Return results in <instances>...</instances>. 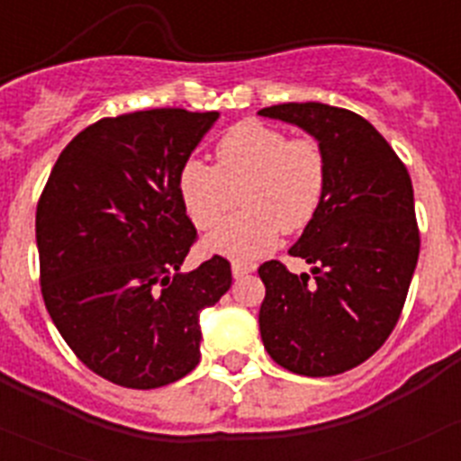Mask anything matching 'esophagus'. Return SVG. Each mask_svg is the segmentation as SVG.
I'll return each instance as SVG.
<instances>
[{"instance_id":"34e87169","label":"esophagus","mask_w":461,"mask_h":461,"mask_svg":"<svg viewBox=\"0 0 461 461\" xmlns=\"http://www.w3.org/2000/svg\"><path fill=\"white\" fill-rule=\"evenodd\" d=\"M256 266H251V263H240V260H235L233 266H230V272H233L235 279H242V276H247L249 272H254Z\"/></svg>"}]
</instances>
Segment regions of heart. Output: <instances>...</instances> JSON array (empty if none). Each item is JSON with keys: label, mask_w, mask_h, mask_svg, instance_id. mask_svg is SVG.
I'll return each instance as SVG.
<instances>
[{"label": "heart", "mask_w": 461, "mask_h": 461, "mask_svg": "<svg viewBox=\"0 0 461 461\" xmlns=\"http://www.w3.org/2000/svg\"><path fill=\"white\" fill-rule=\"evenodd\" d=\"M328 186V164L319 142L291 140L260 122H240L219 138L214 166L186 158L177 177L182 205L201 230L214 228L235 205L242 210L205 240V251L235 260L267 254L279 230L309 226Z\"/></svg>", "instance_id": "heart-1"}]
</instances>
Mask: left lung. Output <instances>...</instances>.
I'll return each mask as SVG.
<instances>
[{"label": "left lung", "instance_id": "8db88e82", "mask_svg": "<svg viewBox=\"0 0 461 461\" xmlns=\"http://www.w3.org/2000/svg\"><path fill=\"white\" fill-rule=\"evenodd\" d=\"M258 115L300 126L328 164L323 203L288 249L312 275L279 260L258 267L260 339L288 372L335 376L372 357L397 325L420 254L413 185L388 140L351 110L307 101Z\"/></svg>", "mask_w": 461, "mask_h": 461}]
</instances>
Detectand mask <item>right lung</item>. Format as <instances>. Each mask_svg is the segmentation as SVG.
Masks as SVG:
<instances>
[{
    "instance_id": "add662e5",
    "label": "right lung",
    "mask_w": 461,
    "mask_h": 461,
    "mask_svg": "<svg viewBox=\"0 0 461 461\" xmlns=\"http://www.w3.org/2000/svg\"><path fill=\"white\" fill-rule=\"evenodd\" d=\"M217 120L182 108L105 117L68 142L41 194L43 303L105 381L161 388L201 360V312L233 276L221 256L180 272L195 228L177 177Z\"/></svg>"
}]
</instances>
